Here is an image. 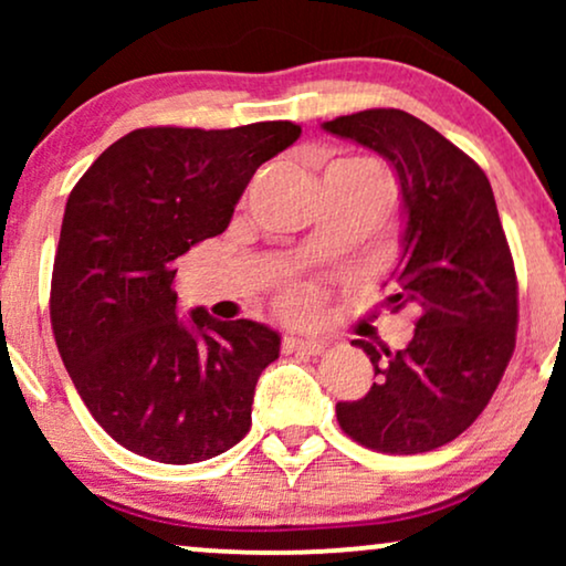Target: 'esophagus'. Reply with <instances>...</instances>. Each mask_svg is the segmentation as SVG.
Segmentation results:
<instances>
[{
	"instance_id": "1",
	"label": "esophagus",
	"mask_w": 566,
	"mask_h": 566,
	"mask_svg": "<svg viewBox=\"0 0 566 566\" xmlns=\"http://www.w3.org/2000/svg\"><path fill=\"white\" fill-rule=\"evenodd\" d=\"M327 343L319 337H308V335H301V337H285L283 339V350L285 353H308V355H316L322 353Z\"/></svg>"
}]
</instances>
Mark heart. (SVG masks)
<instances>
[{
    "mask_svg": "<svg viewBox=\"0 0 566 566\" xmlns=\"http://www.w3.org/2000/svg\"><path fill=\"white\" fill-rule=\"evenodd\" d=\"M306 306H308V296H304V293H296V296L289 298L291 312H304Z\"/></svg>",
    "mask_w": 566,
    "mask_h": 566,
    "instance_id": "b5f03b06",
    "label": "heart"
}]
</instances>
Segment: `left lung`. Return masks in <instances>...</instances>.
Masks as SVG:
<instances>
[{
	"label": "left lung",
	"mask_w": 566,
	"mask_h": 566,
	"mask_svg": "<svg viewBox=\"0 0 566 566\" xmlns=\"http://www.w3.org/2000/svg\"><path fill=\"white\" fill-rule=\"evenodd\" d=\"M322 128L381 154L397 172L407 227L389 304L417 312L405 350L353 339L376 381L363 399L337 401V422L374 451H432L482 415L515 350L517 277L492 185L459 146L397 107Z\"/></svg>",
	"instance_id": "obj_1"
}]
</instances>
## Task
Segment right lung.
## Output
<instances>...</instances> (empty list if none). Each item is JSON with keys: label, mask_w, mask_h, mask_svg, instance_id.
Masks as SVG:
<instances>
[{"label": "right lung", "mask_w": 566, "mask_h": 566, "mask_svg": "<svg viewBox=\"0 0 566 566\" xmlns=\"http://www.w3.org/2000/svg\"><path fill=\"white\" fill-rule=\"evenodd\" d=\"M298 136L291 120L136 128L74 185L53 260V337L92 417L128 451L198 463L250 432L281 335L203 306L180 319L172 281L190 247L229 227L258 167Z\"/></svg>", "instance_id": "1"}]
</instances>
